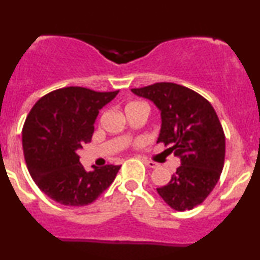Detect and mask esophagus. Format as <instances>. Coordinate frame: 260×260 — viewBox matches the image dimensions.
I'll return each mask as SVG.
<instances>
[{
    "label": "esophagus",
    "instance_id": "34e87169",
    "mask_svg": "<svg viewBox=\"0 0 260 260\" xmlns=\"http://www.w3.org/2000/svg\"><path fill=\"white\" fill-rule=\"evenodd\" d=\"M144 163H146V165L148 167H151V168H157V167L159 166L158 163L153 162V160H149V159H144Z\"/></svg>",
    "mask_w": 260,
    "mask_h": 260
}]
</instances>
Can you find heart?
I'll return each instance as SVG.
<instances>
[{"label":"heart","mask_w":260,"mask_h":260,"mask_svg":"<svg viewBox=\"0 0 260 260\" xmlns=\"http://www.w3.org/2000/svg\"><path fill=\"white\" fill-rule=\"evenodd\" d=\"M135 105H141V102H132V103H129V105H127V107H129V106H135Z\"/></svg>","instance_id":"obj_1"}]
</instances>
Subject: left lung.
I'll return each mask as SVG.
<instances>
[{
  "label": "left lung",
  "mask_w": 260,
  "mask_h": 260,
  "mask_svg": "<svg viewBox=\"0 0 260 260\" xmlns=\"http://www.w3.org/2000/svg\"><path fill=\"white\" fill-rule=\"evenodd\" d=\"M160 109L158 142L180 158L168 184L157 188L171 208L190 210L203 203L220 178L225 157V136L208 101L193 89L172 82L132 88Z\"/></svg>",
  "instance_id": "obj_1"
}]
</instances>
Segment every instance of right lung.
<instances>
[{"label":"right lung","mask_w":260,"mask_h":260,"mask_svg":"<svg viewBox=\"0 0 260 260\" xmlns=\"http://www.w3.org/2000/svg\"><path fill=\"white\" fill-rule=\"evenodd\" d=\"M118 92L64 87L43 95L29 111L22 128L24 160L38 188L57 203L91 204L116 178L121 166L86 172L77 152L91 142L100 109Z\"/></svg>","instance_id":"add662e5"}]
</instances>
